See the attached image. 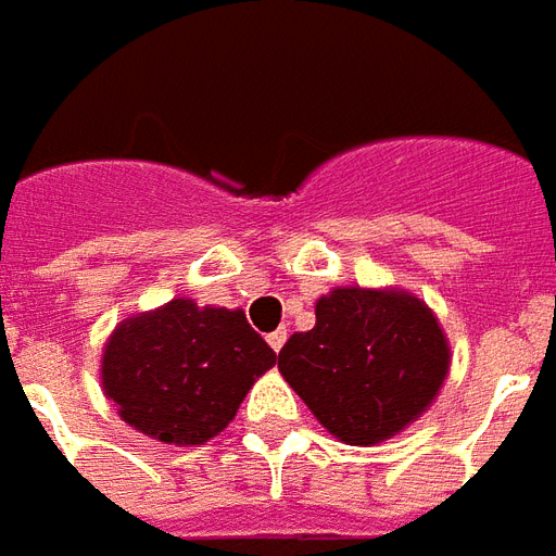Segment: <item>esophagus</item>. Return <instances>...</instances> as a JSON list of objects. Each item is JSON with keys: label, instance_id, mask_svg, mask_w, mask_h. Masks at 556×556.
Here are the masks:
<instances>
[{"label": "esophagus", "instance_id": "1", "mask_svg": "<svg viewBox=\"0 0 556 556\" xmlns=\"http://www.w3.org/2000/svg\"><path fill=\"white\" fill-rule=\"evenodd\" d=\"M266 340H269V346H273L275 352H281V346L287 343V328H278V331H273Z\"/></svg>", "mask_w": 556, "mask_h": 556}]
</instances>
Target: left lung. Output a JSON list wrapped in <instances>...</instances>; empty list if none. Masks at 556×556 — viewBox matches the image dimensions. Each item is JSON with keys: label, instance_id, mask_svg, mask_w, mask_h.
<instances>
[{"label": "left lung", "instance_id": "8db88e82", "mask_svg": "<svg viewBox=\"0 0 556 556\" xmlns=\"http://www.w3.org/2000/svg\"><path fill=\"white\" fill-rule=\"evenodd\" d=\"M317 326L295 331L278 370L319 424L372 447L424 415L450 372V343L432 307L400 287H334Z\"/></svg>", "mask_w": 556, "mask_h": 556}]
</instances>
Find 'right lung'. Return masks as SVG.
<instances>
[{"label":"right lung","mask_w":556,"mask_h":556,"mask_svg":"<svg viewBox=\"0 0 556 556\" xmlns=\"http://www.w3.org/2000/svg\"><path fill=\"white\" fill-rule=\"evenodd\" d=\"M275 362L239 307H201L180 295L117 323L103 346L100 384L124 424L192 447L228 427Z\"/></svg>","instance_id":"1"}]
</instances>
